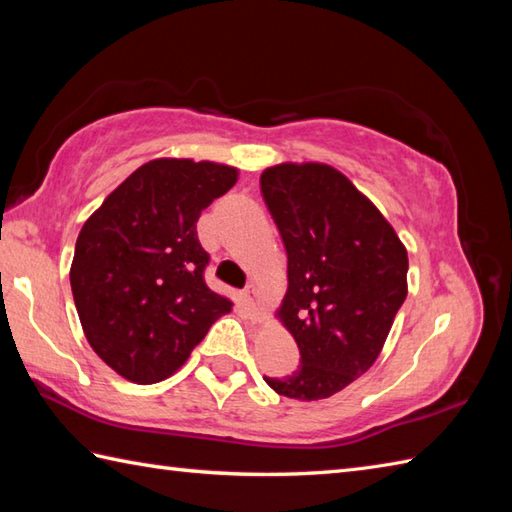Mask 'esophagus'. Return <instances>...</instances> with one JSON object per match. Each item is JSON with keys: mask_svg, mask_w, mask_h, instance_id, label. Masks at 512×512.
Here are the masks:
<instances>
[{"mask_svg": "<svg viewBox=\"0 0 512 512\" xmlns=\"http://www.w3.org/2000/svg\"><path fill=\"white\" fill-rule=\"evenodd\" d=\"M244 303L246 306L255 312V317L259 319V308H257V290L253 288V286H248L246 290H244Z\"/></svg>", "mask_w": 512, "mask_h": 512, "instance_id": "obj_1", "label": "esophagus"}]
</instances>
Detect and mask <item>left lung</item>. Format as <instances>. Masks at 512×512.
Here are the masks:
<instances>
[{
    "label": "left lung",
    "mask_w": 512,
    "mask_h": 512,
    "mask_svg": "<svg viewBox=\"0 0 512 512\" xmlns=\"http://www.w3.org/2000/svg\"><path fill=\"white\" fill-rule=\"evenodd\" d=\"M288 253L279 319L301 365L264 376L279 396L330 398L374 365L407 297V250L376 206L341 171L277 165L259 178Z\"/></svg>",
    "instance_id": "obj_1"
}]
</instances>
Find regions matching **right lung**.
Listing matches in <instances>:
<instances>
[{"label":"right lung","mask_w":512,"mask_h":512,"mask_svg":"<svg viewBox=\"0 0 512 512\" xmlns=\"http://www.w3.org/2000/svg\"><path fill=\"white\" fill-rule=\"evenodd\" d=\"M237 169L187 158L138 167L76 239L70 268L85 339L116 374L158 383L187 361L233 303L206 286L195 222Z\"/></svg>","instance_id":"add662e5"}]
</instances>
